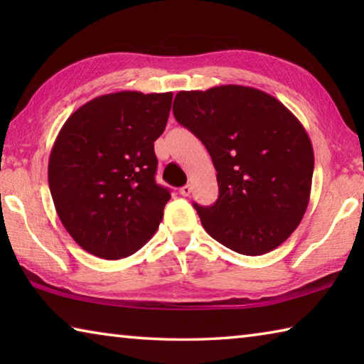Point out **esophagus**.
Here are the masks:
<instances>
[{
  "instance_id": "34e87169",
  "label": "esophagus",
  "mask_w": 364,
  "mask_h": 364,
  "mask_svg": "<svg viewBox=\"0 0 364 364\" xmlns=\"http://www.w3.org/2000/svg\"><path fill=\"white\" fill-rule=\"evenodd\" d=\"M191 193H193V188H191V184H186V186L180 188V194L184 196V197H188Z\"/></svg>"
}]
</instances>
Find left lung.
Returning a JSON list of instances; mask_svg holds the SVG:
<instances>
[{
  "mask_svg": "<svg viewBox=\"0 0 364 364\" xmlns=\"http://www.w3.org/2000/svg\"><path fill=\"white\" fill-rule=\"evenodd\" d=\"M173 115L202 141L217 170L213 205L194 204L210 236L242 255L281 245L310 200L311 141L291 110L250 86L180 91Z\"/></svg>",
  "mask_w": 364,
  "mask_h": 364,
  "instance_id": "1",
  "label": "left lung"
}]
</instances>
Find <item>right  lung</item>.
<instances>
[{"instance_id":"obj_1","label":"right lung","mask_w":364,"mask_h":364,"mask_svg":"<svg viewBox=\"0 0 364 364\" xmlns=\"http://www.w3.org/2000/svg\"><path fill=\"white\" fill-rule=\"evenodd\" d=\"M173 93L119 91L95 97L60 128L48 164L54 207L80 247L106 260L149 241L170 200L156 183L154 141Z\"/></svg>"}]
</instances>
